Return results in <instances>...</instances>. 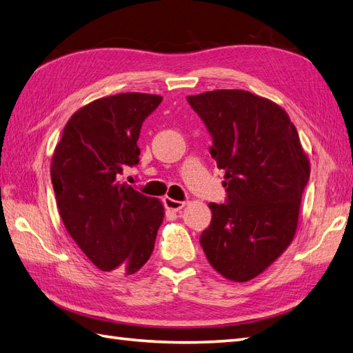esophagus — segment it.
I'll use <instances>...</instances> for the list:
<instances>
[{
  "instance_id": "esophagus-1",
  "label": "esophagus",
  "mask_w": 353,
  "mask_h": 353,
  "mask_svg": "<svg viewBox=\"0 0 353 353\" xmlns=\"http://www.w3.org/2000/svg\"><path fill=\"white\" fill-rule=\"evenodd\" d=\"M163 205H165V208L170 209V211L179 212L182 208H185L186 203H185V201H179V200H172V199H170V197H165V199H163Z\"/></svg>"
}]
</instances>
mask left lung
<instances>
[{"instance_id": "left-lung-1", "label": "left lung", "mask_w": 353, "mask_h": 353, "mask_svg": "<svg viewBox=\"0 0 353 353\" xmlns=\"http://www.w3.org/2000/svg\"><path fill=\"white\" fill-rule=\"evenodd\" d=\"M212 138L224 170V203H209L212 220L200 244L216 272L247 282L272 265L296 234L310 162L281 106L238 89L186 97Z\"/></svg>"}]
</instances>
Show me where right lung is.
<instances>
[{"mask_svg": "<svg viewBox=\"0 0 353 353\" xmlns=\"http://www.w3.org/2000/svg\"><path fill=\"white\" fill-rule=\"evenodd\" d=\"M162 97L125 92L89 103L66 123L51 182L66 230L103 272L133 274L154 249L161 201L118 181L139 163L142 123Z\"/></svg>", "mask_w": 353, "mask_h": 353, "instance_id": "add662e5", "label": "right lung"}]
</instances>
